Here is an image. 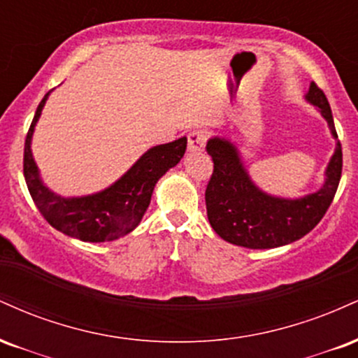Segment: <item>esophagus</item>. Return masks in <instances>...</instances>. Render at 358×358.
<instances>
[{
    "mask_svg": "<svg viewBox=\"0 0 358 358\" xmlns=\"http://www.w3.org/2000/svg\"><path fill=\"white\" fill-rule=\"evenodd\" d=\"M205 141H207V133L202 129L192 131L188 134V151L195 153V151H202L205 146Z\"/></svg>",
    "mask_w": 358,
    "mask_h": 358,
    "instance_id": "1",
    "label": "esophagus"
}]
</instances>
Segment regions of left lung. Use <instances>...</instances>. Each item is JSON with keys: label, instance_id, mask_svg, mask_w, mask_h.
<instances>
[{"label": "left lung", "instance_id": "obj_1", "mask_svg": "<svg viewBox=\"0 0 358 358\" xmlns=\"http://www.w3.org/2000/svg\"><path fill=\"white\" fill-rule=\"evenodd\" d=\"M305 99L322 114L336 141L322 188L313 193L299 199L269 195L252 182L236 143L220 136L207 141L213 173L205 192V203L212 229L224 241L248 249L279 248L313 231L327 213L342 176V146L327 96L315 82L308 87Z\"/></svg>", "mask_w": 358, "mask_h": 358}]
</instances>
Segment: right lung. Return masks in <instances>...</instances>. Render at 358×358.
I'll return each instance as SVG.
<instances>
[{"label":"right lung","mask_w":358,"mask_h":358,"mask_svg":"<svg viewBox=\"0 0 358 358\" xmlns=\"http://www.w3.org/2000/svg\"><path fill=\"white\" fill-rule=\"evenodd\" d=\"M50 92L45 94L36 108L24 141L23 173L31 199L45 220L65 236L84 242L116 241L138 227L150 207L155 185L183 158L187 138L150 148L121 178L104 190L82 196H62L43 183L31 153L35 126Z\"/></svg>","instance_id":"1"}]
</instances>
